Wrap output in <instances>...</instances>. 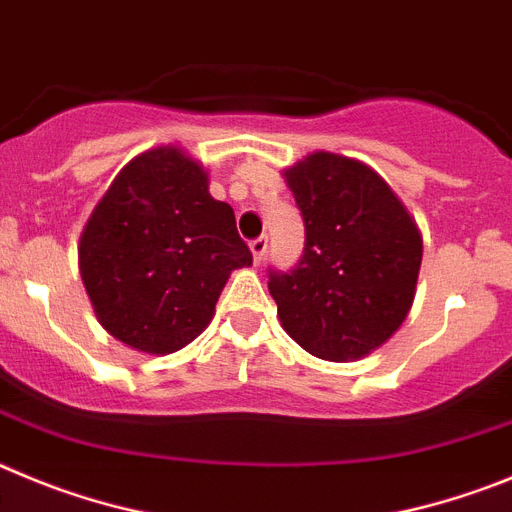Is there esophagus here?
I'll list each match as a JSON object with an SVG mask.
<instances>
[{
  "instance_id": "esophagus-1",
  "label": "esophagus",
  "mask_w": 512,
  "mask_h": 512,
  "mask_svg": "<svg viewBox=\"0 0 512 512\" xmlns=\"http://www.w3.org/2000/svg\"><path fill=\"white\" fill-rule=\"evenodd\" d=\"M250 250H252V257H255V265H260L262 257H265V252H267V237H265V234H260V237L252 239Z\"/></svg>"
}]
</instances>
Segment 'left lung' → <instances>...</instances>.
I'll use <instances>...</instances> for the list:
<instances>
[{"label":"left lung","mask_w":512,"mask_h":512,"mask_svg":"<svg viewBox=\"0 0 512 512\" xmlns=\"http://www.w3.org/2000/svg\"><path fill=\"white\" fill-rule=\"evenodd\" d=\"M285 181L306 242L288 273L267 270L283 329L313 357H365L411 311L423 255L416 222L359 160L313 153L285 170Z\"/></svg>","instance_id":"left-lung-1"}]
</instances>
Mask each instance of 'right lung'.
<instances>
[{"mask_svg":"<svg viewBox=\"0 0 512 512\" xmlns=\"http://www.w3.org/2000/svg\"><path fill=\"white\" fill-rule=\"evenodd\" d=\"M81 278L101 326L127 347L170 354L209 326L229 273L252 265L232 206L178 147L137 155L91 214Z\"/></svg>","mask_w":512,"mask_h":512,"instance_id":"obj_1","label":"right lung"}]
</instances>
